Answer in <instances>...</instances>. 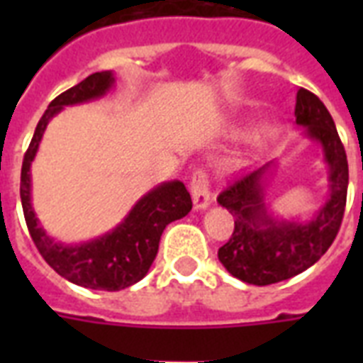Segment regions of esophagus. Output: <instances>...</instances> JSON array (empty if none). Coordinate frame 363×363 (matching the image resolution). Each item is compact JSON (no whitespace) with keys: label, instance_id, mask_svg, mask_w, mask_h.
<instances>
[{"label":"esophagus","instance_id":"esophagus-1","mask_svg":"<svg viewBox=\"0 0 363 363\" xmlns=\"http://www.w3.org/2000/svg\"><path fill=\"white\" fill-rule=\"evenodd\" d=\"M190 192H192L194 209L201 211L211 203V186L209 177L205 169H196L192 173V181H190Z\"/></svg>","mask_w":363,"mask_h":363}]
</instances>
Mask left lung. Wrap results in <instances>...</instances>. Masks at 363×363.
Masks as SVG:
<instances>
[{
    "instance_id": "left-lung-1",
    "label": "left lung",
    "mask_w": 363,
    "mask_h": 363,
    "mask_svg": "<svg viewBox=\"0 0 363 363\" xmlns=\"http://www.w3.org/2000/svg\"><path fill=\"white\" fill-rule=\"evenodd\" d=\"M296 124L320 143L328 165L330 198L309 222L277 220L264 203V181L273 162L238 177L218 196V203L235 216L230 241L218 248V259L235 279L256 286L286 281L309 269L332 247L343 222L349 186V162L332 115L315 94L299 88Z\"/></svg>"
}]
</instances>
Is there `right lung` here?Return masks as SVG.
<instances>
[{"mask_svg": "<svg viewBox=\"0 0 363 363\" xmlns=\"http://www.w3.org/2000/svg\"><path fill=\"white\" fill-rule=\"evenodd\" d=\"M113 84L115 75L111 71H99L54 98L37 124L30 147L24 154L20 173V199L26 224L45 262L73 284L107 292H116L141 281L158 254L160 238L165 226L186 216L192 209V198L186 186L181 181H171L162 182L145 194L115 230L92 241L64 245L54 241L39 226L31 207L30 167L45 128L65 105L84 104L90 99L101 98L109 92Z\"/></svg>", "mask_w": 363, "mask_h": 363, "instance_id": "right-lung-1", "label": "right lung"}]
</instances>
